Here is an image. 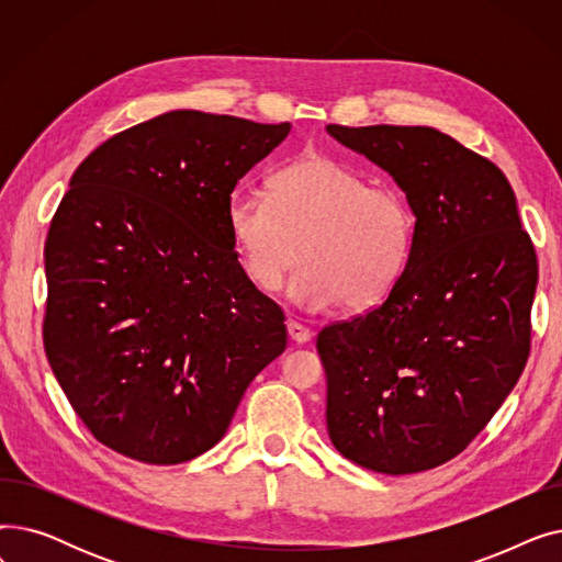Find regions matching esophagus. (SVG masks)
Returning <instances> with one entry per match:
<instances>
[{
    "label": "esophagus",
    "mask_w": 562,
    "mask_h": 562,
    "mask_svg": "<svg viewBox=\"0 0 562 562\" xmlns=\"http://www.w3.org/2000/svg\"><path fill=\"white\" fill-rule=\"evenodd\" d=\"M286 333H289L291 341H296V344H307L312 339V330L301 326V323H296V321L286 323Z\"/></svg>",
    "instance_id": "obj_1"
}]
</instances>
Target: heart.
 I'll use <instances>...</instances> for the list:
<instances>
[{
    "mask_svg": "<svg viewBox=\"0 0 562 562\" xmlns=\"http://www.w3.org/2000/svg\"><path fill=\"white\" fill-rule=\"evenodd\" d=\"M227 232L246 278L263 293L291 276L289 299L326 312L348 301L369 307L401 280L415 244L407 198L328 157L289 164L271 177L269 198L236 191L227 202Z\"/></svg>",
    "mask_w": 562,
    "mask_h": 562,
    "instance_id": "heart-1",
    "label": "heart"
}]
</instances>
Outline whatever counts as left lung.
Listing matches in <instances>:
<instances>
[{
  "mask_svg": "<svg viewBox=\"0 0 562 562\" xmlns=\"http://www.w3.org/2000/svg\"><path fill=\"white\" fill-rule=\"evenodd\" d=\"M387 170L415 244L385 303L323 328L335 449L378 474L456 458L517 385L530 350L538 257L492 161L432 127H326Z\"/></svg>",
  "mask_w": 562,
  "mask_h": 562,
  "instance_id": "left-lung-1",
  "label": "left lung"
}]
</instances>
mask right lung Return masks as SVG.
Here are the masks:
<instances>
[{
    "label": "right lung",
    "instance_id": "right-lung-1",
    "mask_svg": "<svg viewBox=\"0 0 562 562\" xmlns=\"http://www.w3.org/2000/svg\"><path fill=\"white\" fill-rule=\"evenodd\" d=\"M289 132L177 109L75 170L45 241L43 339L104 447L147 464L198 458L284 352V314L246 278L227 202Z\"/></svg>",
    "mask_w": 562,
    "mask_h": 562
}]
</instances>
